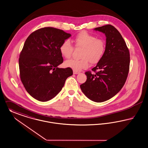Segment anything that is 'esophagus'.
I'll return each instance as SVG.
<instances>
[{"instance_id": "34e87169", "label": "esophagus", "mask_w": 148, "mask_h": 148, "mask_svg": "<svg viewBox=\"0 0 148 148\" xmlns=\"http://www.w3.org/2000/svg\"><path fill=\"white\" fill-rule=\"evenodd\" d=\"M79 72H78V71H73V74H75V75H77L78 74Z\"/></svg>"}]
</instances>
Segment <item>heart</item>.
<instances>
[{
  "label": "heart",
  "mask_w": 148,
  "mask_h": 148,
  "mask_svg": "<svg viewBox=\"0 0 148 148\" xmlns=\"http://www.w3.org/2000/svg\"><path fill=\"white\" fill-rule=\"evenodd\" d=\"M72 42L76 47L82 48L81 59H71L64 62L65 66L76 71H79L88 67L91 63L99 62L102 58L106 49L105 41L97 38L93 34L87 32L78 33ZM73 51V46L68 39L64 40L60 46V52L63 57L70 58Z\"/></svg>",
  "instance_id": "b5f03b06"
}]
</instances>
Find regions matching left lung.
<instances>
[{
  "instance_id": "obj_1",
  "label": "left lung",
  "mask_w": 148,
  "mask_h": 148,
  "mask_svg": "<svg viewBox=\"0 0 148 148\" xmlns=\"http://www.w3.org/2000/svg\"><path fill=\"white\" fill-rule=\"evenodd\" d=\"M94 30L105 34L106 49L92 69L95 74L86 72V81L80 88L89 99L101 102L114 97L124 85L129 71L130 53L124 39L114 26L108 24Z\"/></svg>"
}]
</instances>
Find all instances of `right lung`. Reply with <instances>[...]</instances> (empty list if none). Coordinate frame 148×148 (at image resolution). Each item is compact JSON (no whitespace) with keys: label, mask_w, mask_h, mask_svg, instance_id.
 I'll list each match as a JSON object with an SVG mask.
<instances>
[{"label":"right lung","mask_w":148,"mask_h":148,"mask_svg":"<svg viewBox=\"0 0 148 148\" xmlns=\"http://www.w3.org/2000/svg\"><path fill=\"white\" fill-rule=\"evenodd\" d=\"M71 34L52 27L33 32L27 38L19 58L20 77L26 91L39 101H49L59 93L70 68L57 67L63 62L60 46Z\"/></svg>","instance_id":"obj_1"}]
</instances>
